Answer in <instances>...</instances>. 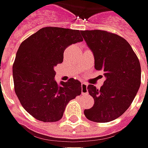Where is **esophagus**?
Wrapping results in <instances>:
<instances>
[{"label": "esophagus", "mask_w": 148, "mask_h": 148, "mask_svg": "<svg viewBox=\"0 0 148 148\" xmlns=\"http://www.w3.org/2000/svg\"><path fill=\"white\" fill-rule=\"evenodd\" d=\"M81 88H82V90H81V93L82 94H88V85H87L85 83H82V84H81Z\"/></svg>", "instance_id": "34e87169"}]
</instances>
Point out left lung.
<instances>
[{"label": "left lung", "instance_id": "1", "mask_svg": "<svg viewBox=\"0 0 148 148\" xmlns=\"http://www.w3.org/2000/svg\"><path fill=\"white\" fill-rule=\"evenodd\" d=\"M94 57V68L106 78L98 89L89 84L88 91L93 106L84 110L90 121L108 123L118 119L129 108L141 84V65L129 43L105 30H81Z\"/></svg>", "mask_w": 148, "mask_h": 148}]
</instances>
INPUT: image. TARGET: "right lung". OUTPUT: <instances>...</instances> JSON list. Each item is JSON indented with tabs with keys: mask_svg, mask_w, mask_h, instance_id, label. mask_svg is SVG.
Segmentation results:
<instances>
[{
	"mask_svg": "<svg viewBox=\"0 0 148 148\" xmlns=\"http://www.w3.org/2000/svg\"><path fill=\"white\" fill-rule=\"evenodd\" d=\"M81 31L60 27L39 29L21 44L13 64L16 96L23 108L45 123L61 119L65 107L80 95L81 83L55 80V66L63 62L69 45L83 41Z\"/></svg>",
	"mask_w": 148,
	"mask_h": 148,
	"instance_id": "right-lung-1",
	"label": "right lung"
}]
</instances>
